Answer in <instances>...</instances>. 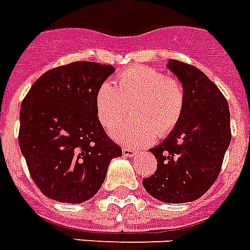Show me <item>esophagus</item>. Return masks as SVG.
<instances>
[{
    "label": "esophagus",
    "instance_id": "obj_1",
    "mask_svg": "<svg viewBox=\"0 0 250 250\" xmlns=\"http://www.w3.org/2000/svg\"><path fill=\"white\" fill-rule=\"evenodd\" d=\"M122 152H123V156L125 157H135L137 154V150L131 148H123L122 149Z\"/></svg>",
    "mask_w": 250,
    "mask_h": 250
}]
</instances>
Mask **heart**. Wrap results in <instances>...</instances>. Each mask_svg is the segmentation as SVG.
Returning a JSON list of instances; mask_svg holds the SVG:
<instances>
[{"mask_svg":"<svg viewBox=\"0 0 250 250\" xmlns=\"http://www.w3.org/2000/svg\"><path fill=\"white\" fill-rule=\"evenodd\" d=\"M132 119L110 131L114 140L129 146L150 144L178 125L186 106L182 83L148 66H135L117 76L115 85L104 82L96 93L98 119L111 128L127 115Z\"/></svg>","mask_w":250,"mask_h":250,"instance_id":"b5f03b06","label":"heart"}]
</instances>
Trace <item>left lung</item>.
<instances>
[{
    "label": "left lung",
    "mask_w": 250,
    "mask_h": 250,
    "mask_svg": "<svg viewBox=\"0 0 250 250\" xmlns=\"http://www.w3.org/2000/svg\"><path fill=\"white\" fill-rule=\"evenodd\" d=\"M166 66L184 88L186 106L178 125L150 149L157 170L143 186L158 201L182 204L200 198L217 180L231 143L229 109L218 86L197 67L176 60Z\"/></svg>",
    "instance_id": "left-lung-1"
}]
</instances>
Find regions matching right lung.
I'll use <instances>...</instances> for the list:
<instances>
[{
  "mask_svg": "<svg viewBox=\"0 0 250 250\" xmlns=\"http://www.w3.org/2000/svg\"><path fill=\"white\" fill-rule=\"evenodd\" d=\"M115 68L72 62L33 83L21 106L19 146L39 189L58 202L97 193L110 162L122 156L98 121L96 93Z\"/></svg>",
  "mask_w": 250,
  "mask_h": 250,
  "instance_id": "add662e5",
  "label": "right lung"
}]
</instances>
